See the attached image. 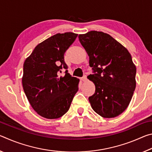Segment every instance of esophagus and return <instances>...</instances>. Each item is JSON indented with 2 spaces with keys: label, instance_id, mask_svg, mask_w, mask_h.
<instances>
[{
  "label": "esophagus",
  "instance_id": "34e87169",
  "mask_svg": "<svg viewBox=\"0 0 152 152\" xmlns=\"http://www.w3.org/2000/svg\"><path fill=\"white\" fill-rule=\"evenodd\" d=\"M81 80H82V81H84H84H86V80H87V77H86V75H84V76H82V78H81Z\"/></svg>",
  "mask_w": 152,
  "mask_h": 152
}]
</instances>
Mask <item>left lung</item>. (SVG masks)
Returning <instances> with one entry per match:
<instances>
[{"mask_svg": "<svg viewBox=\"0 0 152 152\" xmlns=\"http://www.w3.org/2000/svg\"><path fill=\"white\" fill-rule=\"evenodd\" d=\"M78 38L93 73L87 77L96 87L88 98L92 109L102 117H117L127 109L135 89L136 68L132 56L107 33L91 31Z\"/></svg>", "mask_w": 152, "mask_h": 152, "instance_id": "left-lung-1", "label": "left lung"}]
</instances>
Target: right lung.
<instances>
[{"label": "right lung", "mask_w": 152, "mask_h": 152, "mask_svg": "<svg viewBox=\"0 0 152 152\" xmlns=\"http://www.w3.org/2000/svg\"><path fill=\"white\" fill-rule=\"evenodd\" d=\"M78 34L58 33L35 48L23 64V87L29 103L46 119H58L68 112L78 91L79 80L68 73L64 53ZM62 71L64 77H60Z\"/></svg>", "instance_id": "add662e5"}]
</instances>
